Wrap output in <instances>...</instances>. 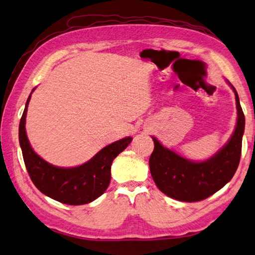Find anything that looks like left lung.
I'll return each instance as SVG.
<instances>
[{
	"mask_svg": "<svg viewBox=\"0 0 255 255\" xmlns=\"http://www.w3.org/2000/svg\"><path fill=\"white\" fill-rule=\"evenodd\" d=\"M230 86L237 101V126L228 143L212 157L202 162L190 161L164 147L152 136L154 150L148 164L156 186L165 195L182 202H198L222 189L233 177L241 157L246 119L237 90L233 85Z\"/></svg>",
	"mask_w": 255,
	"mask_h": 255,
	"instance_id": "obj_1",
	"label": "left lung"
}]
</instances>
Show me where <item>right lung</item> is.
<instances>
[{"label":"right lung","mask_w":255,"mask_h":255,"mask_svg":"<svg viewBox=\"0 0 255 255\" xmlns=\"http://www.w3.org/2000/svg\"><path fill=\"white\" fill-rule=\"evenodd\" d=\"M30 99L31 94L26 101L18 127V141L24 163L33 183L43 194L64 204H88L98 199L108 189L111 181L113 160L126 150L132 137H124L103 147L82 165L75 167L52 165L33 151L27 140L25 118Z\"/></svg>","instance_id":"right-lung-1"}]
</instances>
